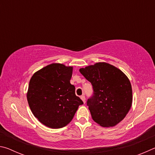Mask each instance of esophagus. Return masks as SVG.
I'll return each mask as SVG.
<instances>
[{"instance_id": "1", "label": "esophagus", "mask_w": 155, "mask_h": 155, "mask_svg": "<svg viewBox=\"0 0 155 155\" xmlns=\"http://www.w3.org/2000/svg\"><path fill=\"white\" fill-rule=\"evenodd\" d=\"M81 99L82 100V101L83 102V103L85 104V96H81Z\"/></svg>"}]
</instances>
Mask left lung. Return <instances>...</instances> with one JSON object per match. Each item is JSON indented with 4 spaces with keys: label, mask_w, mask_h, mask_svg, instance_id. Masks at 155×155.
<instances>
[{
    "label": "left lung",
    "mask_w": 155,
    "mask_h": 155,
    "mask_svg": "<svg viewBox=\"0 0 155 155\" xmlns=\"http://www.w3.org/2000/svg\"><path fill=\"white\" fill-rule=\"evenodd\" d=\"M80 72L91 83L94 94L87 104L94 122L103 127H112L124 118L133 103L129 79L118 68L98 62Z\"/></svg>",
    "instance_id": "obj_1"
}]
</instances>
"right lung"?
<instances>
[{
  "instance_id": "add662e5",
  "label": "right lung",
  "mask_w": 155,
  "mask_h": 155,
  "mask_svg": "<svg viewBox=\"0 0 155 155\" xmlns=\"http://www.w3.org/2000/svg\"><path fill=\"white\" fill-rule=\"evenodd\" d=\"M72 66L46 65L34 73L27 94L30 109L41 124L51 128L64 127L83 103L70 83Z\"/></svg>"
}]
</instances>
